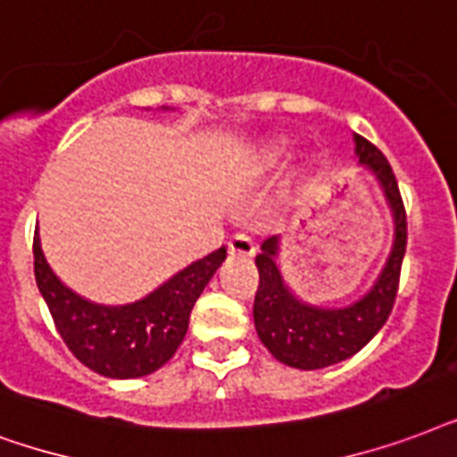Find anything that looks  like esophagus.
Masks as SVG:
<instances>
[{
	"label": "esophagus",
	"mask_w": 457,
	"mask_h": 457,
	"mask_svg": "<svg viewBox=\"0 0 457 457\" xmlns=\"http://www.w3.org/2000/svg\"><path fill=\"white\" fill-rule=\"evenodd\" d=\"M228 253L236 254V257H253L257 253V247H254V240L247 233H236L228 240Z\"/></svg>",
	"instance_id": "34e87169"
}]
</instances>
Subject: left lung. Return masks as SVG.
<instances>
[{"label":"left lung","mask_w":457,"mask_h":457,"mask_svg":"<svg viewBox=\"0 0 457 457\" xmlns=\"http://www.w3.org/2000/svg\"><path fill=\"white\" fill-rule=\"evenodd\" d=\"M353 140L360 164L379 179L395 224L394 247L372 291L343 310H321L300 303L284 284L277 267V236L264 240L262 253L254 257L260 271V286L254 293L253 307L257 336L278 362L298 370H321L360 353L386 324L398 293L403 254L408 243V221L401 190L388 159L367 137L355 136Z\"/></svg>","instance_id":"left-lung-1"}]
</instances>
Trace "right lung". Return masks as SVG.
I'll list each match as a JSON object with an SVG mask.
<instances>
[{"label":"right lung","instance_id":"obj_1","mask_svg":"<svg viewBox=\"0 0 457 457\" xmlns=\"http://www.w3.org/2000/svg\"><path fill=\"white\" fill-rule=\"evenodd\" d=\"M33 257L37 288L71 353L102 377L136 379L157 372L179 350L193 305L226 260V247L193 262L147 298L121 307L97 305L66 288L49 269L37 231Z\"/></svg>","mask_w":457,"mask_h":457}]
</instances>
